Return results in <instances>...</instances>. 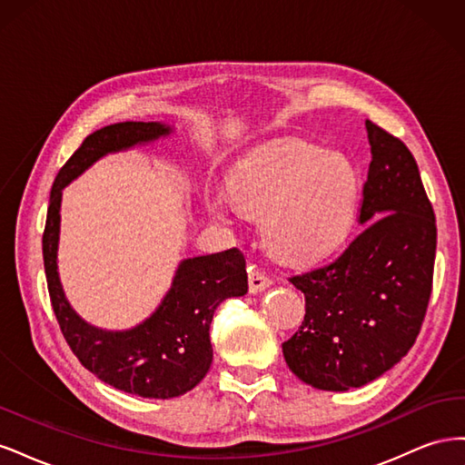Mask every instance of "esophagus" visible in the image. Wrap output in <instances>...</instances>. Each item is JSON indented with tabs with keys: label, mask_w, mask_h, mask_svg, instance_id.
Segmentation results:
<instances>
[{
	"label": "esophagus",
	"mask_w": 465,
	"mask_h": 465,
	"mask_svg": "<svg viewBox=\"0 0 465 465\" xmlns=\"http://www.w3.org/2000/svg\"><path fill=\"white\" fill-rule=\"evenodd\" d=\"M272 285V277L267 275L265 272L258 270V267L252 265L250 267V273H248V287L250 292H262L263 289H267Z\"/></svg>",
	"instance_id": "34e87169"
}]
</instances>
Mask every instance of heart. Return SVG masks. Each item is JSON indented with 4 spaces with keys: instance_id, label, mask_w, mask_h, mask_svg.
<instances>
[{
    "instance_id": "b5f03b06",
    "label": "heart",
    "mask_w": 465,
    "mask_h": 465,
    "mask_svg": "<svg viewBox=\"0 0 465 465\" xmlns=\"http://www.w3.org/2000/svg\"><path fill=\"white\" fill-rule=\"evenodd\" d=\"M359 180L345 154L306 142L262 147L234 166L229 190H209L205 205L231 223L236 207L262 215L273 254L311 262L343 242L355 221Z\"/></svg>"
}]
</instances>
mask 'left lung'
<instances>
[{
	"label": "left lung",
	"mask_w": 465,
	"mask_h": 465,
	"mask_svg": "<svg viewBox=\"0 0 465 465\" xmlns=\"http://www.w3.org/2000/svg\"><path fill=\"white\" fill-rule=\"evenodd\" d=\"M372 161L362 231L340 256L289 281L304 292L302 326L283 343L294 376L345 391L382 376L417 340L432 291L434 211L401 139L367 120Z\"/></svg>",
	"instance_id": "8db88e82"
}]
</instances>
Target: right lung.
Segmentation results:
<instances>
[{"instance_id":"1","label":"right lung","mask_w":465,"mask_h":465,"mask_svg":"<svg viewBox=\"0 0 465 465\" xmlns=\"http://www.w3.org/2000/svg\"><path fill=\"white\" fill-rule=\"evenodd\" d=\"M173 132L159 122H120L87 135L60 168L50 192L42 256L55 320L79 362L104 384L142 398L171 400L202 382L213 361L209 326L215 308L248 291L238 248L180 262L171 291L145 322L124 331L98 330L69 306L58 275L62 190L108 153L154 142Z\"/></svg>"}]
</instances>
